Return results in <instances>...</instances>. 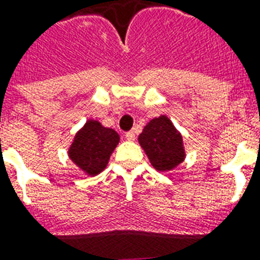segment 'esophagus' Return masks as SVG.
<instances>
[{
	"instance_id": "34e87169",
	"label": "esophagus",
	"mask_w": 260,
	"mask_h": 260,
	"mask_svg": "<svg viewBox=\"0 0 260 260\" xmlns=\"http://www.w3.org/2000/svg\"><path fill=\"white\" fill-rule=\"evenodd\" d=\"M125 139H126V140H129V142L135 140V134H134V132H132V131H129V132H126V134H125Z\"/></svg>"
}]
</instances>
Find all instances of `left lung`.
I'll return each mask as SVG.
<instances>
[{
	"mask_svg": "<svg viewBox=\"0 0 260 260\" xmlns=\"http://www.w3.org/2000/svg\"><path fill=\"white\" fill-rule=\"evenodd\" d=\"M139 143L159 172L172 170L185 158L183 138L166 116L152 118L139 135Z\"/></svg>",
	"mask_w": 260,
	"mask_h": 260,
	"instance_id": "left-lung-1",
	"label": "left lung"
}]
</instances>
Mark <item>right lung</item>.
<instances>
[{"mask_svg":"<svg viewBox=\"0 0 260 260\" xmlns=\"http://www.w3.org/2000/svg\"><path fill=\"white\" fill-rule=\"evenodd\" d=\"M120 142V136L112 128L88 120L79 131L69 147V158L88 176H96L106 168L109 158Z\"/></svg>","mask_w":260,"mask_h":260,"instance_id":"right-lung-1","label":"right lung"}]
</instances>
